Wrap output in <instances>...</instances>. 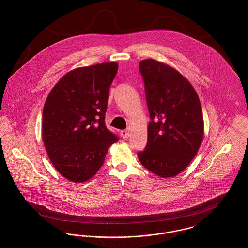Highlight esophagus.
<instances>
[{
    "label": "esophagus",
    "instance_id": "esophagus-1",
    "mask_svg": "<svg viewBox=\"0 0 248 248\" xmlns=\"http://www.w3.org/2000/svg\"><path fill=\"white\" fill-rule=\"evenodd\" d=\"M121 136L123 137V139H128L130 136L129 131H128V130H123V131H121Z\"/></svg>",
    "mask_w": 248,
    "mask_h": 248
}]
</instances>
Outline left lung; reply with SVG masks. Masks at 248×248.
I'll return each mask as SVG.
<instances>
[{
  "label": "left lung",
  "mask_w": 248,
  "mask_h": 248,
  "mask_svg": "<svg viewBox=\"0 0 248 248\" xmlns=\"http://www.w3.org/2000/svg\"><path fill=\"white\" fill-rule=\"evenodd\" d=\"M140 71L152 121L148 141L138 154L142 165L163 178L176 177L195 157L203 138L199 96L189 81L171 66L144 59Z\"/></svg>",
  "instance_id": "1"
}]
</instances>
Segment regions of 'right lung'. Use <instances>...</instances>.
<instances>
[{"label":"right lung","instance_id":"add662e5","mask_svg":"<svg viewBox=\"0 0 248 248\" xmlns=\"http://www.w3.org/2000/svg\"><path fill=\"white\" fill-rule=\"evenodd\" d=\"M116 62L81 67L66 73L48 94L42 135L48 157L61 176L82 183L102 166L118 138L105 125L109 87Z\"/></svg>","mask_w":248,"mask_h":248}]
</instances>
